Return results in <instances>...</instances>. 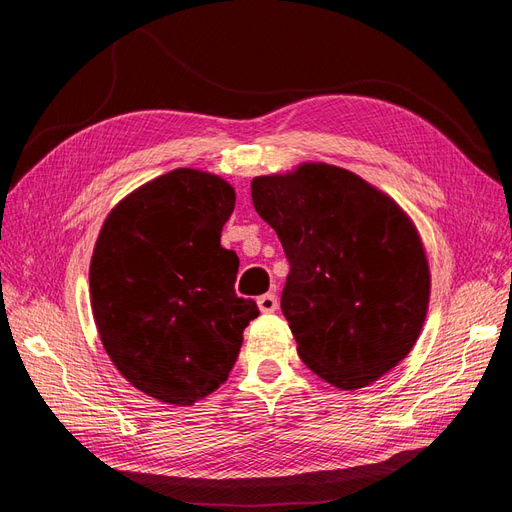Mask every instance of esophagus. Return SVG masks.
<instances>
[{
	"mask_svg": "<svg viewBox=\"0 0 512 512\" xmlns=\"http://www.w3.org/2000/svg\"><path fill=\"white\" fill-rule=\"evenodd\" d=\"M258 309L262 314H273L275 309H277V297L273 292H267V294H262V297H258Z\"/></svg>",
	"mask_w": 512,
	"mask_h": 512,
	"instance_id": "esophagus-1",
	"label": "esophagus"
}]
</instances>
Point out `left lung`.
<instances>
[{
  "instance_id": "left-lung-1",
  "label": "left lung",
  "mask_w": 512,
  "mask_h": 512,
  "mask_svg": "<svg viewBox=\"0 0 512 512\" xmlns=\"http://www.w3.org/2000/svg\"><path fill=\"white\" fill-rule=\"evenodd\" d=\"M252 203L282 241V312L301 361L342 391L404 361L429 305L421 237L393 198L331 164L252 181Z\"/></svg>"
}]
</instances>
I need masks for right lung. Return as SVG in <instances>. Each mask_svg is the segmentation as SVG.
I'll return each mask as SVG.
<instances>
[{
	"label": "right lung",
	"mask_w": 512,
	"mask_h": 512,
	"mask_svg": "<svg viewBox=\"0 0 512 512\" xmlns=\"http://www.w3.org/2000/svg\"><path fill=\"white\" fill-rule=\"evenodd\" d=\"M235 190L177 168L108 213L89 267L102 346L138 391L192 406L226 382L260 312L237 297L239 258L220 245Z\"/></svg>",
	"instance_id": "obj_1"
}]
</instances>
